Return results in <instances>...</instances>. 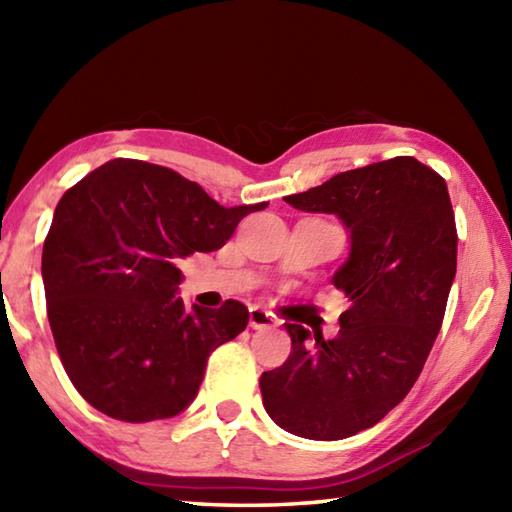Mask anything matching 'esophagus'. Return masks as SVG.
<instances>
[{
    "label": "esophagus",
    "instance_id": "obj_1",
    "mask_svg": "<svg viewBox=\"0 0 512 512\" xmlns=\"http://www.w3.org/2000/svg\"><path fill=\"white\" fill-rule=\"evenodd\" d=\"M277 326V319L264 308H250V328L255 330H270Z\"/></svg>",
    "mask_w": 512,
    "mask_h": 512
}]
</instances>
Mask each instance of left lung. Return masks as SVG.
<instances>
[{
  "label": "left lung",
  "mask_w": 512,
  "mask_h": 512,
  "mask_svg": "<svg viewBox=\"0 0 512 512\" xmlns=\"http://www.w3.org/2000/svg\"><path fill=\"white\" fill-rule=\"evenodd\" d=\"M284 202L342 219L350 253L330 279L350 299L339 335L286 324L293 350L259 379L270 419L297 437L335 442L375 426L417 382L442 328L457 270L444 177L415 157L346 170Z\"/></svg>",
  "instance_id": "1"
}]
</instances>
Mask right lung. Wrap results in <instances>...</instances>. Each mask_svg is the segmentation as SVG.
Instances as JSON below:
<instances>
[{
	"label": "right lung",
	"instance_id": "right-lung-1",
	"mask_svg": "<svg viewBox=\"0 0 512 512\" xmlns=\"http://www.w3.org/2000/svg\"><path fill=\"white\" fill-rule=\"evenodd\" d=\"M226 208L175 170L110 159L68 188L42 253L48 322L86 402L122 422L182 413L208 355L248 324V308L186 310L179 262L222 248L248 213Z\"/></svg>",
	"mask_w": 512,
	"mask_h": 512
}]
</instances>
